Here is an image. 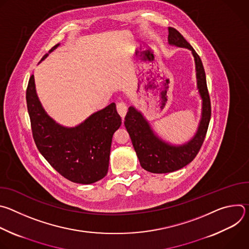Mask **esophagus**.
Wrapping results in <instances>:
<instances>
[{
	"label": "esophagus",
	"instance_id": "esophagus-1",
	"mask_svg": "<svg viewBox=\"0 0 249 249\" xmlns=\"http://www.w3.org/2000/svg\"><path fill=\"white\" fill-rule=\"evenodd\" d=\"M116 108H117V111L119 113V115L124 118L126 113H127V105L124 101H119L116 105Z\"/></svg>",
	"mask_w": 249,
	"mask_h": 249
}]
</instances>
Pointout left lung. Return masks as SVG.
<instances>
[{
	"mask_svg": "<svg viewBox=\"0 0 249 249\" xmlns=\"http://www.w3.org/2000/svg\"><path fill=\"white\" fill-rule=\"evenodd\" d=\"M168 43L187 48L192 52L195 60L197 89L202 98V116L194 137L183 145L173 146L155 135L143 114L130 106L124 121L125 127L130 135L141 166L153 173L172 172L190 163L203 145L211 119L210 95L205 70L199 55L181 33L173 27H168Z\"/></svg>",
	"mask_w": 249,
	"mask_h": 249,
	"instance_id": "1",
	"label": "left lung"
}]
</instances>
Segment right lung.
<instances>
[{
	"label": "right lung",
	"instance_id": "add662e5",
	"mask_svg": "<svg viewBox=\"0 0 249 249\" xmlns=\"http://www.w3.org/2000/svg\"><path fill=\"white\" fill-rule=\"evenodd\" d=\"M58 46H53L49 53ZM26 103L35 145L55 170L68 180L81 184L96 182L107 174L112 137L122 123L115 103L76 127H64L43 109L33 75L26 89Z\"/></svg>",
	"mask_w": 249,
	"mask_h": 249
}]
</instances>
